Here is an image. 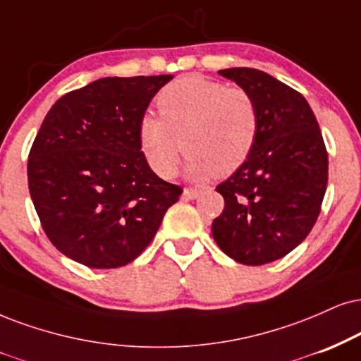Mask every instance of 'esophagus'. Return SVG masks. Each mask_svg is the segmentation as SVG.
Returning a JSON list of instances; mask_svg holds the SVG:
<instances>
[{
    "mask_svg": "<svg viewBox=\"0 0 361 361\" xmlns=\"http://www.w3.org/2000/svg\"><path fill=\"white\" fill-rule=\"evenodd\" d=\"M201 194H202L201 189H192V188L184 189V192H182V195H184L185 199H197Z\"/></svg>",
    "mask_w": 361,
    "mask_h": 361,
    "instance_id": "34e87169",
    "label": "esophagus"
}]
</instances>
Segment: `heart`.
Wrapping results in <instances>:
<instances>
[{
    "label": "heart",
    "instance_id": "heart-1",
    "mask_svg": "<svg viewBox=\"0 0 361 361\" xmlns=\"http://www.w3.org/2000/svg\"><path fill=\"white\" fill-rule=\"evenodd\" d=\"M157 105L160 115H142L139 142L147 164L164 179L177 172L182 150L189 176L204 180L235 172L255 149L259 114L244 88L185 75L160 90Z\"/></svg>",
    "mask_w": 361,
    "mask_h": 361
}]
</instances>
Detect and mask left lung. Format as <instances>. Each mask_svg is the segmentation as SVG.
Segmentation results:
<instances>
[{"mask_svg": "<svg viewBox=\"0 0 361 361\" xmlns=\"http://www.w3.org/2000/svg\"><path fill=\"white\" fill-rule=\"evenodd\" d=\"M251 93L259 132L246 162L216 188L224 211L212 238L231 259L273 262L305 241L318 219L328 184V154L303 95L256 68L219 70Z\"/></svg>", "mask_w": 361, "mask_h": 361, "instance_id": "left-lung-1", "label": "left lung"}]
</instances>
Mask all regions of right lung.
<instances>
[{
    "label": "right lung",
    "mask_w": 361,
    "mask_h": 361,
    "mask_svg": "<svg viewBox=\"0 0 361 361\" xmlns=\"http://www.w3.org/2000/svg\"><path fill=\"white\" fill-rule=\"evenodd\" d=\"M173 75L106 77L55 102L28 157L33 206L53 246L95 269L132 262L149 246L179 185L149 167L139 122Z\"/></svg>",
    "instance_id": "obj_1"
}]
</instances>
